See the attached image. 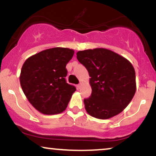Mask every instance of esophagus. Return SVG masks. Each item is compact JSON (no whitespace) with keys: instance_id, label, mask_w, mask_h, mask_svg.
<instances>
[{"instance_id":"esophagus-1","label":"esophagus","mask_w":156,"mask_h":156,"mask_svg":"<svg viewBox=\"0 0 156 156\" xmlns=\"http://www.w3.org/2000/svg\"><path fill=\"white\" fill-rule=\"evenodd\" d=\"M82 82L80 83V84H77V88H78V89H80L81 87H82Z\"/></svg>"}]
</instances>
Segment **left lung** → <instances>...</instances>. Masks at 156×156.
Segmentation results:
<instances>
[{
    "label": "left lung",
    "instance_id": "8db88e82",
    "mask_svg": "<svg viewBox=\"0 0 156 156\" xmlns=\"http://www.w3.org/2000/svg\"><path fill=\"white\" fill-rule=\"evenodd\" d=\"M76 58L90 76L92 94L84 100L87 112L95 118L105 120L122 112L136 92L132 64L105 48L79 51Z\"/></svg>",
    "mask_w": 156,
    "mask_h": 156
}]
</instances>
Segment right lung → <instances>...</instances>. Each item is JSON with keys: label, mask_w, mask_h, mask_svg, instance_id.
I'll use <instances>...</instances> for the list:
<instances>
[{"label": "right lung", "mask_w": 156, "mask_h": 156, "mask_svg": "<svg viewBox=\"0 0 156 156\" xmlns=\"http://www.w3.org/2000/svg\"><path fill=\"white\" fill-rule=\"evenodd\" d=\"M74 51L54 47L44 50L25 61L20 83L29 102L44 115L59 114L66 110L75 87L66 83V65Z\"/></svg>", "instance_id": "obj_1"}]
</instances>
